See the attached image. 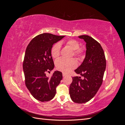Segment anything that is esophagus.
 Returning a JSON list of instances; mask_svg holds the SVG:
<instances>
[{"label":"esophagus","instance_id":"obj_1","mask_svg":"<svg viewBox=\"0 0 125 125\" xmlns=\"http://www.w3.org/2000/svg\"><path fill=\"white\" fill-rule=\"evenodd\" d=\"M67 75V74H66V73H62V76L63 77H66Z\"/></svg>","mask_w":125,"mask_h":125}]
</instances>
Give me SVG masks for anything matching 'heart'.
Returning <instances> with one entry per match:
<instances>
[{"mask_svg":"<svg viewBox=\"0 0 125 125\" xmlns=\"http://www.w3.org/2000/svg\"><path fill=\"white\" fill-rule=\"evenodd\" d=\"M67 45L74 51V56L79 58L80 57L83 52V50L82 48H79L80 45L77 41L73 40H69L67 42ZM60 46H61L60 44L57 43L55 44L52 47L51 54L54 58H57L59 57L60 55ZM55 65L57 69L63 73H68L77 66V62L74 59H67L61 58L56 60Z\"/></svg>","mask_w":125,"mask_h":125,"instance_id":"obj_1","label":"heart"}]
</instances>
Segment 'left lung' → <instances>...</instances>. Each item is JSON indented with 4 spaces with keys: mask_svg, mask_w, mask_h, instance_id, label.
Segmentation results:
<instances>
[{
    "mask_svg": "<svg viewBox=\"0 0 125 125\" xmlns=\"http://www.w3.org/2000/svg\"><path fill=\"white\" fill-rule=\"evenodd\" d=\"M78 37L86 43L85 56L74 71L84 79H80V77L73 78L69 94L72 101L81 104L89 101L96 94L103 82L106 63L104 51L99 42L89 35Z\"/></svg>",
    "mask_w": 125,
    "mask_h": 125,
    "instance_id": "8db88e82",
    "label": "left lung"
}]
</instances>
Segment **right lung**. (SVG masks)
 Wrapping results in <instances>:
<instances>
[{"instance_id": "add662e5", "label": "right lung", "mask_w": 125, "mask_h": 125, "mask_svg": "<svg viewBox=\"0 0 125 125\" xmlns=\"http://www.w3.org/2000/svg\"><path fill=\"white\" fill-rule=\"evenodd\" d=\"M65 36L41 34L33 39L26 47L23 63L25 85L37 100L44 102L53 99L56 87L62 80L60 71H55L51 77L45 73L54 68L51 54L52 45Z\"/></svg>"}]
</instances>
